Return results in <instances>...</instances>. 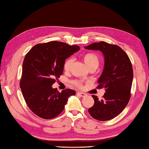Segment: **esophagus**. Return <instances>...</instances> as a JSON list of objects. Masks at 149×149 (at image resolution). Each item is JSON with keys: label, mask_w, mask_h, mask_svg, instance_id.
<instances>
[{"label": "esophagus", "mask_w": 149, "mask_h": 149, "mask_svg": "<svg viewBox=\"0 0 149 149\" xmlns=\"http://www.w3.org/2000/svg\"><path fill=\"white\" fill-rule=\"evenodd\" d=\"M77 95H80L81 97H85V96H87V95L86 94V93H81V92H78L77 93Z\"/></svg>", "instance_id": "34e87169"}]
</instances>
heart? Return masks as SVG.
Here are the masks:
<instances>
[{
    "mask_svg": "<svg viewBox=\"0 0 149 149\" xmlns=\"http://www.w3.org/2000/svg\"><path fill=\"white\" fill-rule=\"evenodd\" d=\"M82 60L89 69H91L93 68H96L98 67V65L100 64V59L99 57L98 56V55L94 53H91V52L86 53L83 55ZM73 59L72 58H68L67 60H65L63 64V69L65 72H68L70 70L72 65L73 64ZM74 84L78 88L82 87V85L81 82L77 80L74 81Z\"/></svg>",
    "mask_w": 149,
    "mask_h": 149,
    "instance_id": "heart-1",
    "label": "heart"
}]
</instances>
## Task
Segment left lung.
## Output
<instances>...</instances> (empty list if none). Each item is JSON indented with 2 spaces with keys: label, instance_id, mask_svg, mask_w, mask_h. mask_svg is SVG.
Segmentation results:
<instances>
[{
  "label": "left lung",
  "instance_id": "1",
  "mask_svg": "<svg viewBox=\"0 0 149 149\" xmlns=\"http://www.w3.org/2000/svg\"><path fill=\"white\" fill-rule=\"evenodd\" d=\"M84 48L102 51L105 59L97 88H104L105 93L102 100L92 95L95 103L88 112L98 120L112 119L122 112L130 101L133 78L132 64L126 52L117 45L101 41Z\"/></svg>",
  "mask_w": 149,
  "mask_h": 149
}]
</instances>
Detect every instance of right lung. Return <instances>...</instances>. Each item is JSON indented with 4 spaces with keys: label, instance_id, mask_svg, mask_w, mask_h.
Masks as SVG:
<instances>
[{
    "label": "right lung",
    "instance_id": "right-lung-1",
    "mask_svg": "<svg viewBox=\"0 0 149 149\" xmlns=\"http://www.w3.org/2000/svg\"><path fill=\"white\" fill-rule=\"evenodd\" d=\"M80 47L76 45L51 41L34 46L23 60L19 85L28 107L40 118L51 119L63 111L68 98L75 91L61 93L52 85L63 74V64Z\"/></svg>",
    "mask_w": 149,
    "mask_h": 149
}]
</instances>
